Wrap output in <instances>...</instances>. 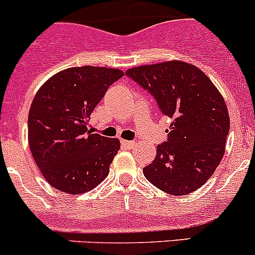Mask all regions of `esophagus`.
I'll return each instance as SVG.
<instances>
[{
	"label": "esophagus",
	"instance_id": "obj_1",
	"mask_svg": "<svg viewBox=\"0 0 255 255\" xmlns=\"http://www.w3.org/2000/svg\"><path fill=\"white\" fill-rule=\"evenodd\" d=\"M121 144H122V145L125 146V148L130 149L133 145H134V142H133V140H125V139H122V140H121Z\"/></svg>",
	"mask_w": 255,
	"mask_h": 255
}]
</instances>
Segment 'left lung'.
I'll return each mask as SVG.
<instances>
[{"mask_svg":"<svg viewBox=\"0 0 255 255\" xmlns=\"http://www.w3.org/2000/svg\"><path fill=\"white\" fill-rule=\"evenodd\" d=\"M171 118L168 142L143 169L149 182L170 195H187L212 176L225 154L230 116L223 96L197 66L173 60L126 71Z\"/></svg>","mask_w":255,"mask_h":255,"instance_id":"1","label":"left lung"}]
</instances>
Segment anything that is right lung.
I'll list each match as a JSON object with an SVG mask.
<instances>
[{"instance_id": "right-lung-1", "label": "right lung", "mask_w": 255, "mask_h": 255, "mask_svg": "<svg viewBox=\"0 0 255 255\" xmlns=\"http://www.w3.org/2000/svg\"><path fill=\"white\" fill-rule=\"evenodd\" d=\"M123 75L120 69L69 68L35 94L28 115V142L35 164L54 189L84 194L109 175L120 140L87 132L86 126L107 89Z\"/></svg>"}]
</instances>
